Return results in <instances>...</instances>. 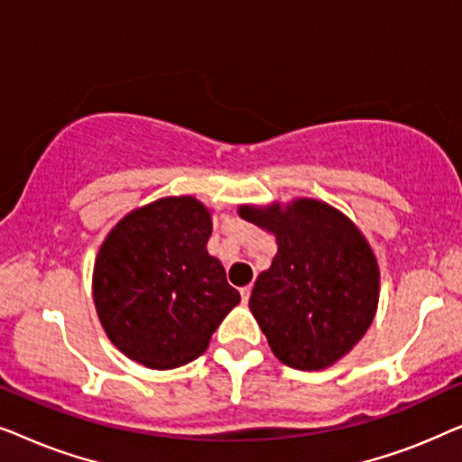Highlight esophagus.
I'll use <instances>...</instances> for the list:
<instances>
[{
	"mask_svg": "<svg viewBox=\"0 0 462 462\" xmlns=\"http://www.w3.org/2000/svg\"><path fill=\"white\" fill-rule=\"evenodd\" d=\"M250 294H252V288H250V286L242 288V302H244V305L250 300Z\"/></svg>",
	"mask_w": 462,
	"mask_h": 462,
	"instance_id": "esophagus-1",
	"label": "esophagus"
}]
</instances>
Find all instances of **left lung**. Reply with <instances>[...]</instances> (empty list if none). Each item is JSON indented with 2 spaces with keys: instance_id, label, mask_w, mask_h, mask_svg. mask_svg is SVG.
<instances>
[{
  "instance_id": "8db88e82",
  "label": "left lung",
  "mask_w": 462,
  "mask_h": 462,
  "mask_svg": "<svg viewBox=\"0 0 462 462\" xmlns=\"http://www.w3.org/2000/svg\"><path fill=\"white\" fill-rule=\"evenodd\" d=\"M237 212L277 242L273 263L250 296L271 351L290 368H330L376 315L381 271L368 239L349 217L313 198L244 204Z\"/></svg>"
}]
</instances>
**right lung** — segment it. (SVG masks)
Segmentation results:
<instances>
[{
	"label": "right lung",
	"instance_id": "right-lung-1",
	"mask_svg": "<svg viewBox=\"0 0 462 462\" xmlns=\"http://www.w3.org/2000/svg\"><path fill=\"white\" fill-rule=\"evenodd\" d=\"M210 233V210L180 195L136 208L105 237L94 261V307L132 362L151 370L193 362L239 302L225 267L208 254Z\"/></svg>",
	"mask_w": 462,
	"mask_h": 462
}]
</instances>
